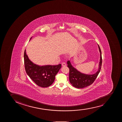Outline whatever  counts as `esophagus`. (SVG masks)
Listing matches in <instances>:
<instances>
[{
  "mask_svg": "<svg viewBox=\"0 0 122 122\" xmlns=\"http://www.w3.org/2000/svg\"><path fill=\"white\" fill-rule=\"evenodd\" d=\"M62 66H66V63H65V62H62Z\"/></svg>",
  "mask_w": 122,
  "mask_h": 122,
  "instance_id": "obj_1",
  "label": "esophagus"
}]
</instances>
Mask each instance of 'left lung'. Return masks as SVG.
<instances>
[{"label": "left lung", "instance_id": "obj_1", "mask_svg": "<svg viewBox=\"0 0 122 122\" xmlns=\"http://www.w3.org/2000/svg\"><path fill=\"white\" fill-rule=\"evenodd\" d=\"M99 51L100 52V57L98 69L96 72L93 74H88L81 73L75 68L71 65L70 60L67 61V66L70 70L69 80L70 82L73 86L76 88L81 89L90 86L93 83L97 76L100 72L102 65V56L101 50L98 45Z\"/></svg>", "mask_w": 122, "mask_h": 122}]
</instances>
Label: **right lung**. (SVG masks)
Returning a JSON list of instances; mask_svg holds the SVG:
<instances>
[{
    "mask_svg": "<svg viewBox=\"0 0 122 122\" xmlns=\"http://www.w3.org/2000/svg\"><path fill=\"white\" fill-rule=\"evenodd\" d=\"M24 59L27 74L37 85L42 87H47L51 85L54 81L56 75L61 68V64L56 66H40L35 64L29 60L25 50Z\"/></svg>",
    "mask_w": 122,
    "mask_h": 122,
    "instance_id": "right-lung-1",
    "label": "right lung"
}]
</instances>
